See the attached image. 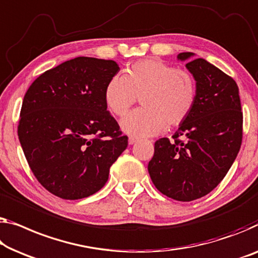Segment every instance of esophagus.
<instances>
[{
  "instance_id": "obj_1",
  "label": "esophagus",
  "mask_w": 258,
  "mask_h": 258,
  "mask_svg": "<svg viewBox=\"0 0 258 258\" xmlns=\"http://www.w3.org/2000/svg\"><path fill=\"white\" fill-rule=\"evenodd\" d=\"M137 141H138L137 138H134V137H130V138H128V144H130V145H133V144H136Z\"/></svg>"
}]
</instances>
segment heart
<instances>
[{
  "mask_svg": "<svg viewBox=\"0 0 258 258\" xmlns=\"http://www.w3.org/2000/svg\"><path fill=\"white\" fill-rule=\"evenodd\" d=\"M194 76L159 59H145L131 64L124 75L110 79L104 90L106 107L122 117L141 97L142 109L120 121L121 130L134 137H153L185 121L196 103Z\"/></svg>",
  "mask_w": 258,
  "mask_h": 258,
  "instance_id": "1",
  "label": "heart"
}]
</instances>
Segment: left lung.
Segmentation results:
<instances>
[{
  "label": "left lung",
  "mask_w": 258,
  "mask_h": 258,
  "mask_svg": "<svg viewBox=\"0 0 258 258\" xmlns=\"http://www.w3.org/2000/svg\"><path fill=\"white\" fill-rule=\"evenodd\" d=\"M191 52L179 53L196 81V103L170 141L161 138L148 163L152 182L167 197L191 202L210 194L227 174L242 142L239 87L230 76ZM191 58V60L188 59Z\"/></svg>",
  "instance_id": "obj_1"
}]
</instances>
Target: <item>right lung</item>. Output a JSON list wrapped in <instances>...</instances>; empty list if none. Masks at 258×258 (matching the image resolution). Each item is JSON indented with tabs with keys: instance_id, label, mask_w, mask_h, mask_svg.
<instances>
[{
	"instance_id": "obj_1",
	"label": "right lung",
	"mask_w": 258,
	"mask_h": 258,
	"mask_svg": "<svg viewBox=\"0 0 258 258\" xmlns=\"http://www.w3.org/2000/svg\"><path fill=\"white\" fill-rule=\"evenodd\" d=\"M113 60L79 56L33 81L23 99L18 139L41 185L62 199L89 197L105 185L127 137L106 109Z\"/></svg>"
}]
</instances>
